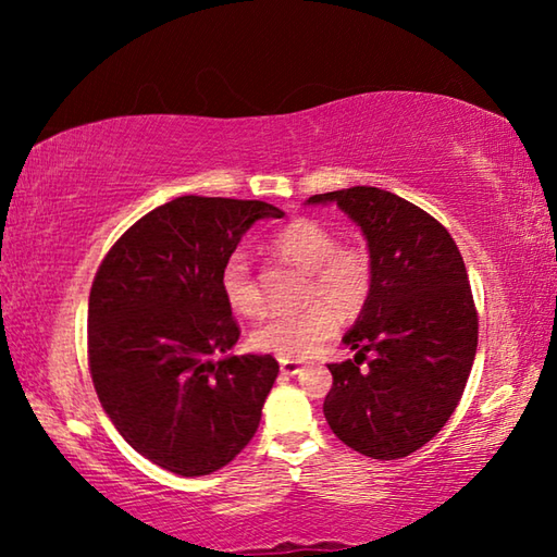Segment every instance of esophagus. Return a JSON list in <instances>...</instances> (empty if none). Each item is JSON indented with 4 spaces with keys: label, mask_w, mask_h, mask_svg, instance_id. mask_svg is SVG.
<instances>
[{
    "label": "esophagus",
    "mask_w": 557,
    "mask_h": 557,
    "mask_svg": "<svg viewBox=\"0 0 557 557\" xmlns=\"http://www.w3.org/2000/svg\"><path fill=\"white\" fill-rule=\"evenodd\" d=\"M280 371H282V375H297V373H301V363L299 361H282Z\"/></svg>",
    "instance_id": "obj_1"
}]
</instances>
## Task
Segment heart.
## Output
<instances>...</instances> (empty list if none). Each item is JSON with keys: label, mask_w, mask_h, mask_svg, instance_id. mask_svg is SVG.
<instances>
[{"label": "heart", "mask_w": 557, "mask_h": 557, "mask_svg": "<svg viewBox=\"0 0 557 557\" xmlns=\"http://www.w3.org/2000/svg\"><path fill=\"white\" fill-rule=\"evenodd\" d=\"M272 250L285 262L307 272L305 301H314L299 312L272 314L250 334L258 351L275 354L285 361L305 358L336 332V314L351 317L369 299L373 268L369 252L361 248H342V240L326 225L312 219H299L272 238ZM221 292L225 305L243 317L262 312V292L248 256L233 250L221 268ZM323 301L319 302L318 299ZM333 306L329 308L325 301Z\"/></svg>", "instance_id": "b5f03b06"}]
</instances>
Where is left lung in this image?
<instances>
[{"instance_id":"1","label":"left lung","mask_w":557,"mask_h":557,"mask_svg":"<svg viewBox=\"0 0 557 557\" xmlns=\"http://www.w3.org/2000/svg\"><path fill=\"white\" fill-rule=\"evenodd\" d=\"M307 203H336L361 228L373 268L369 299L342 338L356 356L329 363L324 418L366 457H408L445 428L474 363L479 319L465 260L445 225L383 188L351 186Z\"/></svg>"}]
</instances>
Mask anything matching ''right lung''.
I'll use <instances>...</instances> for the list:
<instances>
[{"instance_id": "right-lung-1", "label": "right lung", "mask_w": 557, "mask_h": 557, "mask_svg": "<svg viewBox=\"0 0 557 557\" xmlns=\"http://www.w3.org/2000/svg\"><path fill=\"white\" fill-rule=\"evenodd\" d=\"M265 201L178 196L112 245L90 287L88 363L127 445L178 476L228 465L260 425L280 366L228 354L240 336L221 268Z\"/></svg>"}]
</instances>
